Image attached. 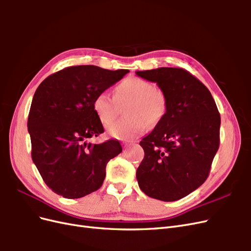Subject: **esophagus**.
<instances>
[{
  "mask_svg": "<svg viewBox=\"0 0 251 251\" xmlns=\"http://www.w3.org/2000/svg\"><path fill=\"white\" fill-rule=\"evenodd\" d=\"M127 146H128L127 142H124V148H127Z\"/></svg>",
  "mask_w": 251,
  "mask_h": 251,
  "instance_id": "34e87169",
  "label": "esophagus"
}]
</instances>
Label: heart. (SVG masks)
<instances>
[{
  "label": "heart",
  "mask_w": 251,
  "mask_h": 251,
  "mask_svg": "<svg viewBox=\"0 0 251 251\" xmlns=\"http://www.w3.org/2000/svg\"><path fill=\"white\" fill-rule=\"evenodd\" d=\"M130 102L126 109L128 118L111 124L108 133L114 138L130 139L139 136L146 127L153 128L161 123L168 111V100L162 90L140 77L130 76L115 88V98L107 92L97 94L93 109L100 123L105 126L115 119L118 104Z\"/></svg>",
  "instance_id": "heart-1"
}]
</instances>
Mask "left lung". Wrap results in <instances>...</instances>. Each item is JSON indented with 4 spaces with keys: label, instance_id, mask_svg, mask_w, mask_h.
Returning a JSON list of instances; mask_svg holds the SVG:
<instances>
[{
    "label": "left lung",
    "instance_id": "1",
    "mask_svg": "<svg viewBox=\"0 0 251 251\" xmlns=\"http://www.w3.org/2000/svg\"><path fill=\"white\" fill-rule=\"evenodd\" d=\"M156 82L168 100L161 123L142 138L144 158L136 172L151 198L177 201L207 179L220 144L221 117L209 90L182 68L137 71Z\"/></svg>",
    "mask_w": 251,
    "mask_h": 251
}]
</instances>
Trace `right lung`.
<instances>
[{
  "instance_id": "1",
  "label": "right lung",
  "mask_w": 251,
  "mask_h": 251,
  "mask_svg": "<svg viewBox=\"0 0 251 251\" xmlns=\"http://www.w3.org/2000/svg\"><path fill=\"white\" fill-rule=\"evenodd\" d=\"M128 72L73 66L51 74L36 89L27 124L31 157L55 194L78 199L102 185L107 163L123 148L114 139L88 142L104 132L93 100Z\"/></svg>"
}]
</instances>
